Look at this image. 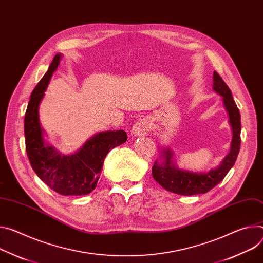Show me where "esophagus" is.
<instances>
[{"label": "esophagus", "mask_w": 263, "mask_h": 263, "mask_svg": "<svg viewBox=\"0 0 263 263\" xmlns=\"http://www.w3.org/2000/svg\"><path fill=\"white\" fill-rule=\"evenodd\" d=\"M151 131V122L149 118H142L132 127V134L135 136L146 135Z\"/></svg>", "instance_id": "34e87169"}]
</instances>
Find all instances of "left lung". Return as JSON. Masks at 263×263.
<instances>
[{"mask_svg": "<svg viewBox=\"0 0 263 263\" xmlns=\"http://www.w3.org/2000/svg\"><path fill=\"white\" fill-rule=\"evenodd\" d=\"M213 89L223 98V104L229 113L230 125L233 131L231 151L217 169L211 170L206 173H193L175 168L171 161L172 152L170 150H164V161L163 163H158L157 161L154 162L152 166V175L162 187L172 193L190 196L209 192L226 177L239 153L241 142L239 109L237 108V105L233 100L230 88L216 71H214L213 73Z\"/></svg>", "mask_w": 263, "mask_h": 263, "instance_id": "8db88e82", "label": "left lung"}]
</instances>
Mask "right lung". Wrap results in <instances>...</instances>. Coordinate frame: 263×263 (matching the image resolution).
Wrapping results in <instances>:
<instances>
[{"label": "right lung", "instance_id": "add662e5", "mask_svg": "<svg viewBox=\"0 0 263 263\" xmlns=\"http://www.w3.org/2000/svg\"><path fill=\"white\" fill-rule=\"evenodd\" d=\"M60 60L61 54L53 58L48 71L31 93L24 119L26 152L35 174L54 192L64 196L87 195L97 186L106 155L124 144L127 133L124 130L98 133L78 152L68 156L46 146L39 119V105Z\"/></svg>", "mask_w": 263, "mask_h": 263}]
</instances>
